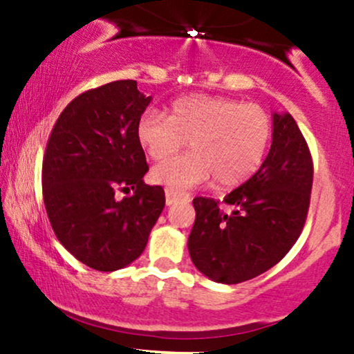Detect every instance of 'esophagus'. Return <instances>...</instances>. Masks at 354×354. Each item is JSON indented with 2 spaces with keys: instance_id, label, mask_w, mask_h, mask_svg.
<instances>
[{
  "instance_id": "esophagus-1",
  "label": "esophagus",
  "mask_w": 354,
  "mask_h": 354,
  "mask_svg": "<svg viewBox=\"0 0 354 354\" xmlns=\"http://www.w3.org/2000/svg\"><path fill=\"white\" fill-rule=\"evenodd\" d=\"M165 194H166V205H173L174 201H178L180 200V194L176 193V191L174 189H171V188H166L165 189Z\"/></svg>"
}]
</instances>
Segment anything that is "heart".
Segmentation results:
<instances>
[{"label":"heart","mask_w":354,"mask_h":354,"mask_svg":"<svg viewBox=\"0 0 354 354\" xmlns=\"http://www.w3.org/2000/svg\"><path fill=\"white\" fill-rule=\"evenodd\" d=\"M136 136L153 160H163L183 146L193 151L158 163L153 181L183 191L211 176L221 188L250 180L261 168L273 136V121L265 108L209 95L174 100L169 115L148 109L138 118Z\"/></svg>","instance_id":"heart-1"}]
</instances>
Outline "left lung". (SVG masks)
Wrapping results in <instances>:
<instances>
[{
  "label": "left lung",
  "mask_w": 354,
  "mask_h": 354,
  "mask_svg": "<svg viewBox=\"0 0 354 354\" xmlns=\"http://www.w3.org/2000/svg\"><path fill=\"white\" fill-rule=\"evenodd\" d=\"M313 188L310 146L290 113L273 115L265 163L223 200H193L196 219L188 248L194 266L213 281L238 284L273 268L306 223Z\"/></svg>",
  "instance_id": "left-lung-1"
}]
</instances>
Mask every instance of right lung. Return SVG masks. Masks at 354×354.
<instances>
[{
    "label": "right lung",
    "mask_w": 354,
    "mask_h": 354,
    "mask_svg": "<svg viewBox=\"0 0 354 354\" xmlns=\"http://www.w3.org/2000/svg\"><path fill=\"white\" fill-rule=\"evenodd\" d=\"M151 96L135 80L81 93L61 111L43 158V200L56 238L83 265L116 271L143 253L165 208L136 136ZM128 197L117 198V191Z\"/></svg>",
    "instance_id": "right-lung-1"
}]
</instances>
